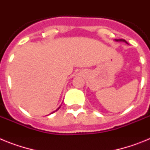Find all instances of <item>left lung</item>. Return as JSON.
I'll list each match as a JSON object with an SVG mask.
<instances>
[{"label": "left lung", "instance_id": "obj_1", "mask_svg": "<svg viewBox=\"0 0 150 150\" xmlns=\"http://www.w3.org/2000/svg\"><path fill=\"white\" fill-rule=\"evenodd\" d=\"M116 41H122V42H125V43H127V41L126 40H123V39H120V40H116Z\"/></svg>", "mask_w": 150, "mask_h": 150}]
</instances>
